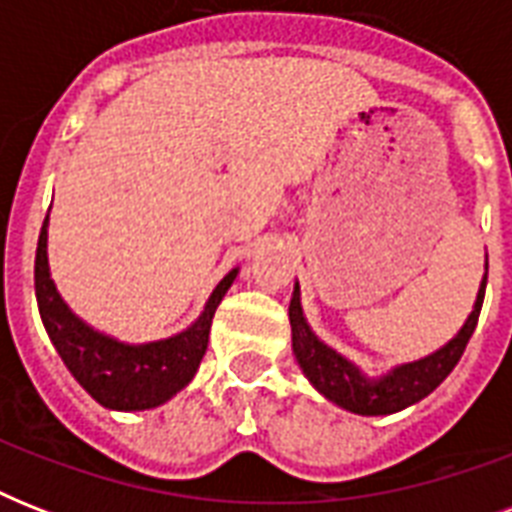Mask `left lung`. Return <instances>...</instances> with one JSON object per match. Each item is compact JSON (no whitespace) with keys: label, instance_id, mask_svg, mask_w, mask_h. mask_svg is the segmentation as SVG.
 I'll return each mask as SVG.
<instances>
[{"label":"left lung","instance_id":"1","mask_svg":"<svg viewBox=\"0 0 512 512\" xmlns=\"http://www.w3.org/2000/svg\"><path fill=\"white\" fill-rule=\"evenodd\" d=\"M486 271H489V263H486ZM484 292L486 273L481 279L476 305H473L468 321L462 324L460 332L446 342L444 348H438L436 353H430L420 361L393 366L382 377H366L353 361L340 356L337 350H332L313 335L308 321H305L303 305H300V284H295L292 303H289L292 350H295L297 364H300L305 377L311 380L313 388L319 390L324 398H329L332 404L342 406V409H348L353 414H364V417L401 412L406 406L417 404L428 393H433L457 366V361L465 353V345L476 332L478 313H481V305H484Z\"/></svg>","mask_w":512,"mask_h":512}]
</instances>
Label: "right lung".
<instances>
[{"label":"right lung","instance_id":"add662e5","mask_svg":"<svg viewBox=\"0 0 512 512\" xmlns=\"http://www.w3.org/2000/svg\"><path fill=\"white\" fill-rule=\"evenodd\" d=\"M236 273L239 268L225 273L223 281L212 289L199 319L180 335L143 342V345L119 342L84 324L58 295L47 265V217H44L39 244H36L34 287L44 329L63 364L68 366V372L74 374V380L106 409L143 412L170 401L193 380L201 358L207 353L212 316L236 279Z\"/></svg>","mask_w":512,"mask_h":512}]
</instances>
